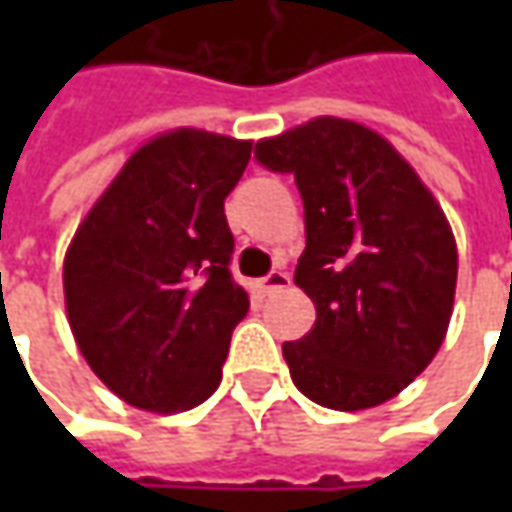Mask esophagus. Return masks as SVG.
I'll return each mask as SVG.
<instances>
[{
    "label": "esophagus",
    "mask_w": 512,
    "mask_h": 512,
    "mask_svg": "<svg viewBox=\"0 0 512 512\" xmlns=\"http://www.w3.org/2000/svg\"><path fill=\"white\" fill-rule=\"evenodd\" d=\"M290 287V276H287L285 270H273V273H267L265 279H259V290L270 296V293H279V290H285Z\"/></svg>",
    "instance_id": "obj_1"
}]
</instances>
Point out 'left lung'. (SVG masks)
<instances>
[{
    "label": "left lung",
    "instance_id": "obj_1",
    "mask_svg": "<svg viewBox=\"0 0 512 512\" xmlns=\"http://www.w3.org/2000/svg\"><path fill=\"white\" fill-rule=\"evenodd\" d=\"M293 173L305 202L296 285L316 305L305 339L285 342L310 402L367 410L390 402L439 353L453 316L459 250L442 205L382 133L339 116L256 142Z\"/></svg>",
    "mask_w": 512,
    "mask_h": 512
}]
</instances>
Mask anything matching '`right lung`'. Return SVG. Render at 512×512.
<instances>
[{
  "mask_svg": "<svg viewBox=\"0 0 512 512\" xmlns=\"http://www.w3.org/2000/svg\"><path fill=\"white\" fill-rule=\"evenodd\" d=\"M250 148L199 128L153 136L70 239L62 285L76 347L139 410L182 413L222 382L230 333L250 310L227 270L225 219Z\"/></svg>",
  "mask_w": 512,
  "mask_h": 512,
  "instance_id": "obj_1",
  "label": "right lung"
}]
</instances>
